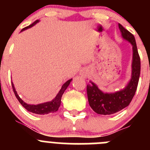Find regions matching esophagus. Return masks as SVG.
<instances>
[{
    "instance_id": "1",
    "label": "esophagus",
    "mask_w": 150,
    "mask_h": 150,
    "mask_svg": "<svg viewBox=\"0 0 150 150\" xmlns=\"http://www.w3.org/2000/svg\"><path fill=\"white\" fill-rule=\"evenodd\" d=\"M87 73H88V72H87V71H83V75H84V76H86Z\"/></svg>"
}]
</instances>
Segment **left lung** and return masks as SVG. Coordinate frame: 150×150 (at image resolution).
Masks as SVG:
<instances>
[{
    "label": "left lung",
    "mask_w": 150,
    "mask_h": 150,
    "mask_svg": "<svg viewBox=\"0 0 150 150\" xmlns=\"http://www.w3.org/2000/svg\"><path fill=\"white\" fill-rule=\"evenodd\" d=\"M119 28L121 31L122 37L132 45L133 59L132 78L123 89L114 93H104L92 82H90L91 84L87 85L88 104L91 109L98 114H113L128 107L134 96L138 85L140 74V59L135 38L132 33H130L120 24H119Z\"/></svg>",
    "instance_id": "1"
}]
</instances>
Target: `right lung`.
Returning <instances> with one entry per match:
<instances>
[{"instance_id":"right-lung-1","label":"right lung","mask_w":150,"mask_h":150,"mask_svg":"<svg viewBox=\"0 0 150 150\" xmlns=\"http://www.w3.org/2000/svg\"><path fill=\"white\" fill-rule=\"evenodd\" d=\"M39 22V20H36L35 22H33L31 25H30L29 26H27V27L24 28L22 30H25L26 29L29 28H31L32 26H34V25L38 23ZM72 79H69L65 83H64L63 86H62V88L60 89L59 92L57 94L56 97L51 101L46 102V103H43V104H37V105H34V104H26L25 102H24L23 100L21 99V98L18 95L15 89V87H14V85L12 83V86H13V90L14 91V94H15L16 98L18 99V100L19 101L21 104L29 112H31L33 113H36V114H40V115H44V114H48L50 112H56L58 110H59V107L61 105V102H62V95L64 94V91L66 90V88L68 87L69 84L71 83Z\"/></svg>"}]
</instances>
